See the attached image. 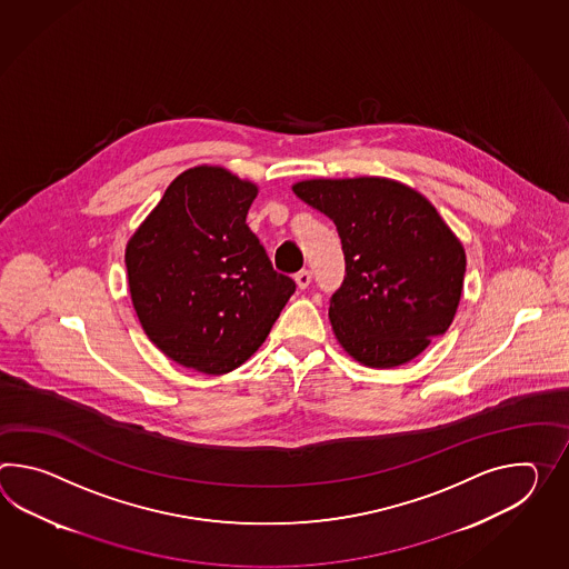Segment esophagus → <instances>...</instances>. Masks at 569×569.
Returning <instances> with one entry per match:
<instances>
[{"label":"esophagus","mask_w":569,"mask_h":569,"mask_svg":"<svg viewBox=\"0 0 569 569\" xmlns=\"http://www.w3.org/2000/svg\"><path fill=\"white\" fill-rule=\"evenodd\" d=\"M293 279H296V283H298L300 290H306V288L312 283V271H310V269H302V271H298V273L293 276Z\"/></svg>","instance_id":"esophagus-1"}]
</instances>
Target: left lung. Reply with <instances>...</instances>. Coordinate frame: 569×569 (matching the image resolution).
<instances>
[{
  "instance_id": "obj_1",
  "label": "left lung",
  "mask_w": 569,
  "mask_h": 569,
  "mask_svg": "<svg viewBox=\"0 0 569 569\" xmlns=\"http://www.w3.org/2000/svg\"><path fill=\"white\" fill-rule=\"evenodd\" d=\"M293 193L339 230L345 279L330 296L329 316L347 353L388 369L447 332L466 251L427 198L386 177L310 179Z\"/></svg>"
}]
</instances>
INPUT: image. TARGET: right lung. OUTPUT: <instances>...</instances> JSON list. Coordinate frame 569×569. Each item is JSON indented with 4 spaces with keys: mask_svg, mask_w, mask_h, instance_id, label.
<instances>
[{
    "mask_svg": "<svg viewBox=\"0 0 569 569\" xmlns=\"http://www.w3.org/2000/svg\"><path fill=\"white\" fill-rule=\"evenodd\" d=\"M254 196L257 186L227 169L193 167L128 240L140 325L179 366L208 376L242 366L296 291L247 227Z\"/></svg>",
    "mask_w": 569,
    "mask_h": 569,
    "instance_id": "1",
    "label": "right lung"
}]
</instances>
